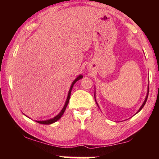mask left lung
I'll list each match as a JSON object with an SVG mask.
<instances>
[{
    "label": "left lung",
    "mask_w": 159,
    "mask_h": 159,
    "mask_svg": "<svg viewBox=\"0 0 159 159\" xmlns=\"http://www.w3.org/2000/svg\"><path fill=\"white\" fill-rule=\"evenodd\" d=\"M148 92H149V87H148V92H147V95H146V97H145V101H144V102H143V103L142 104V106H140V108H139V110L138 111V112L136 113V114H138V113L139 112V111H140V110L142 109V108H143V106H145V103H146V101H147V99H148ZM95 102H96V103H97V105H98V103H97V101H96V100H95ZM99 107V106H98Z\"/></svg>",
    "instance_id": "8db88e82"
}]
</instances>
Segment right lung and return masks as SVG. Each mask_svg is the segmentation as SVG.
Here are the masks:
<instances>
[{"instance_id": "obj_1", "label": "right lung", "mask_w": 159, "mask_h": 159, "mask_svg": "<svg viewBox=\"0 0 159 159\" xmlns=\"http://www.w3.org/2000/svg\"><path fill=\"white\" fill-rule=\"evenodd\" d=\"M83 77V76L82 75H80L78 77L76 78V79L74 80L72 82V83L71 84V87H70V89H69V93H68V95H67V98H66V101L65 102V104L64 106V107L61 109V111L59 112V114L58 115H56V116H54L53 118L52 119H48V120H44V121H36V122H38L39 124H42V125H51V124H53L54 122H56V121H57L58 119H61V117L62 116V115L64 114V113L65 111V110H66V106L68 105L69 103V98H70V96H71V89H72L74 84H75L76 82H77L78 80H80V79H82V78Z\"/></svg>"}]
</instances>
